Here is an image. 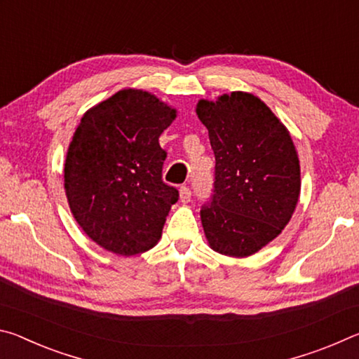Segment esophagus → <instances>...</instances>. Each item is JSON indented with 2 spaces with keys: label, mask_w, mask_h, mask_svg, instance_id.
Wrapping results in <instances>:
<instances>
[{
  "label": "esophagus",
  "mask_w": 359,
  "mask_h": 359,
  "mask_svg": "<svg viewBox=\"0 0 359 359\" xmlns=\"http://www.w3.org/2000/svg\"><path fill=\"white\" fill-rule=\"evenodd\" d=\"M179 198H180V203H184V204L190 203V199H191L190 188H188V187H182L180 190H179Z\"/></svg>",
  "instance_id": "obj_1"
}]
</instances>
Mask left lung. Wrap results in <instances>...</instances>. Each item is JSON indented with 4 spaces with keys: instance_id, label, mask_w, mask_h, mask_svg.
<instances>
[{
    "instance_id": "obj_1",
    "label": "left lung",
    "mask_w": 359,
    "mask_h": 359,
    "mask_svg": "<svg viewBox=\"0 0 359 359\" xmlns=\"http://www.w3.org/2000/svg\"><path fill=\"white\" fill-rule=\"evenodd\" d=\"M196 115L215 154V194L201 210L204 236L214 252L247 258L282 233L299 201L293 139L253 93L199 100Z\"/></svg>"
}]
</instances>
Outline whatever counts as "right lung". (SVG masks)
Returning a JSON list of instances; mask_svg holds the SVG:
<instances>
[{"label":"right lung","mask_w":359,"mask_h":359,"mask_svg":"<svg viewBox=\"0 0 359 359\" xmlns=\"http://www.w3.org/2000/svg\"><path fill=\"white\" fill-rule=\"evenodd\" d=\"M177 109L141 88H123L82 115L65 160L72 217L107 252L133 257L161 238L179 191L161 180L158 137Z\"/></svg>","instance_id":"obj_1"}]
</instances>
